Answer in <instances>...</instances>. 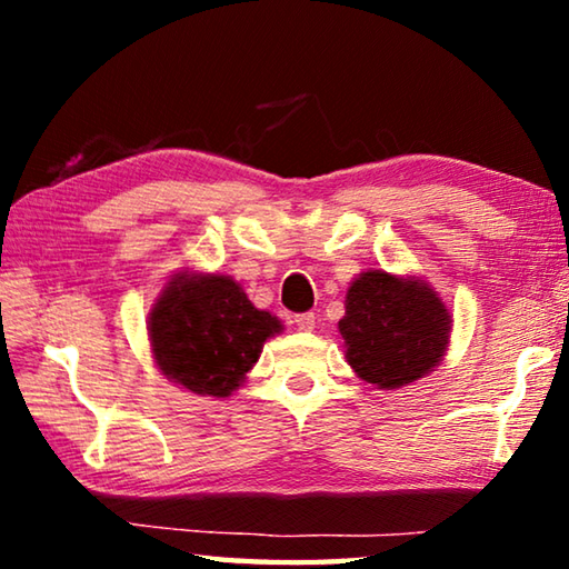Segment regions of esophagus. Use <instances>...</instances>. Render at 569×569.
I'll return each mask as SVG.
<instances>
[{
    "label": "esophagus",
    "mask_w": 569,
    "mask_h": 569,
    "mask_svg": "<svg viewBox=\"0 0 569 569\" xmlns=\"http://www.w3.org/2000/svg\"><path fill=\"white\" fill-rule=\"evenodd\" d=\"M293 323H296L298 331H313L316 329V316L313 313H298Z\"/></svg>",
    "instance_id": "obj_1"
}]
</instances>
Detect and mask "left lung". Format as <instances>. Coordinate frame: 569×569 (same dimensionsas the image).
<instances>
[{
  "instance_id": "1",
  "label": "left lung",
  "mask_w": 569,
  "mask_h": 569,
  "mask_svg": "<svg viewBox=\"0 0 569 569\" xmlns=\"http://www.w3.org/2000/svg\"><path fill=\"white\" fill-rule=\"evenodd\" d=\"M339 331L356 377L379 389H401L445 359L451 316L427 281L379 268L351 281Z\"/></svg>"
}]
</instances>
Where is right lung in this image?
<instances>
[{
	"instance_id": "1",
	"label": "right lung",
	"mask_w": 569,
	"mask_h": 569,
	"mask_svg": "<svg viewBox=\"0 0 569 569\" xmlns=\"http://www.w3.org/2000/svg\"><path fill=\"white\" fill-rule=\"evenodd\" d=\"M283 323L248 301L233 278L178 273L148 316L152 359L162 377L200 397H230Z\"/></svg>"
}]
</instances>
